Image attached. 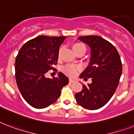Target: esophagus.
Instances as JSON below:
<instances>
[{
  "mask_svg": "<svg viewBox=\"0 0 134 134\" xmlns=\"http://www.w3.org/2000/svg\"><path fill=\"white\" fill-rule=\"evenodd\" d=\"M69 82H71V83H72V82H75V80H73V79H69Z\"/></svg>",
  "mask_w": 134,
  "mask_h": 134,
  "instance_id": "esophagus-1",
  "label": "esophagus"
}]
</instances>
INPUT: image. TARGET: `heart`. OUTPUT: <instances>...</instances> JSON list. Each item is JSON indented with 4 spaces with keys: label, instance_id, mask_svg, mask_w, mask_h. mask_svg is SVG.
<instances>
[{
    "label": "heart",
    "instance_id": "b5f03b06",
    "mask_svg": "<svg viewBox=\"0 0 134 134\" xmlns=\"http://www.w3.org/2000/svg\"><path fill=\"white\" fill-rule=\"evenodd\" d=\"M72 49L73 52H74L75 54H77L80 52H81L82 50H86L85 47L84 46V44H82V43H80V42H76V43H74V44H72ZM61 54H62V49H59V52H58V58H60L61 57ZM63 71H64L66 74H67L69 76H75V75L77 74V70H78V68L77 67H75L73 66H70V65H68V66H64L63 68Z\"/></svg>",
    "mask_w": 134,
    "mask_h": 134
}]
</instances>
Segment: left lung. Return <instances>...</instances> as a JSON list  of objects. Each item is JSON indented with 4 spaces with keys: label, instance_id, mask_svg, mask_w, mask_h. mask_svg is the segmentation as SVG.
I'll return each instance as SVG.
<instances>
[{
    "label": "left lung",
    "instance_id": "1",
    "mask_svg": "<svg viewBox=\"0 0 134 134\" xmlns=\"http://www.w3.org/2000/svg\"><path fill=\"white\" fill-rule=\"evenodd\" d=\"M78 40L91 48L90 64L80 77L92 78V82L83 85L75 96L77 103L86 109H99L109 101L119 85L122 72L120 56L110 42L100 36H81Z\"/></svg>",
    "mask_w": 134,
    "mask_h": 134
}]
</instances>
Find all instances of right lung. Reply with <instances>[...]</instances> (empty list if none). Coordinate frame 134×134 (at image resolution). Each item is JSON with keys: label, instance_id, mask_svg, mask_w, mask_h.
<instances>
[{"label": "right lung", "instance_id": "add662e5", "mask_svg": "<svg viewBox=\"0 0 134 134\" xmlns=\"http://www.w3.org/2000/svg\"><path fill=\"white\" fill-rule=\"evenodd\" d=\"M65 36H40L29 40L19 49L15 59V77L23 98L35 108H44L55 103L68 78L59 72L57 77L44 76L58 61L60 45Z\"/></svg>", "mask_w": 134, "mask_h": 134}]
</instances>
